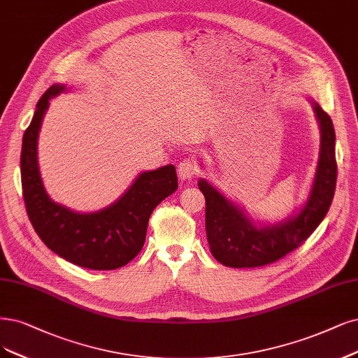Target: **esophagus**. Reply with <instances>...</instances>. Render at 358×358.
<instances>
[{
  "label": "esophagus",
  "instance_id": "1",
  "mask_svg": "<svg viewBox=\"0 0 358 358\" xmlns=\"http://www.w3.org/2000/svg\"><path fill=\"white\" fill-rule=\"evenodd\" d=\"M199 176V166H197L190 159H184L182 162L178 165V177L180 180H192L194 177Z\"/></svg>",
  "mask_w": 358,
  "mask_h": 358
}]
</instances>
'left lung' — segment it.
<instances>
[{
  "mask_svg": "<svg viewBox=\"0 0 358 358\" xmlns=\"http://www.w3.org/2000/svg\"><path fill=\"white\" fill-rule=\"evenodd\" d=\"M320 128V152L307 201L273 224L252 221L241 205L227 199L206 180L197 186L205 196V226L210 254L222 266L252 268L267 266L292 252L323 221L336 186L335 128L332 119L308 97Z\"/></svg>",
  "mask_w": 358,
  "mask_h": 358,
  "instance_id": "obj_1",
  "label": "left lung"
}]
</instances>
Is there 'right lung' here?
Here are the masks:
<instances>
[{"mask_svg":"<svg viewBox=\"0 0 358 358\" xmlns=\"http://www.w3.org/2000/svg\"><path fill=\"white\" fill-rule=\"evenodd\" d=\"M64 91V84H55L44 92L23 134L20 174L26 213L39 239L66 261L90 270L124 267L141 250L153 209L177 190L176 166L140 172L122 196L94 213H75L52 201L39 172L38 136L50 100Z\"/></svg>","mask_w":358,"mask_h":358,"instance_id":"1","label":"right lung"}]
</instances>
